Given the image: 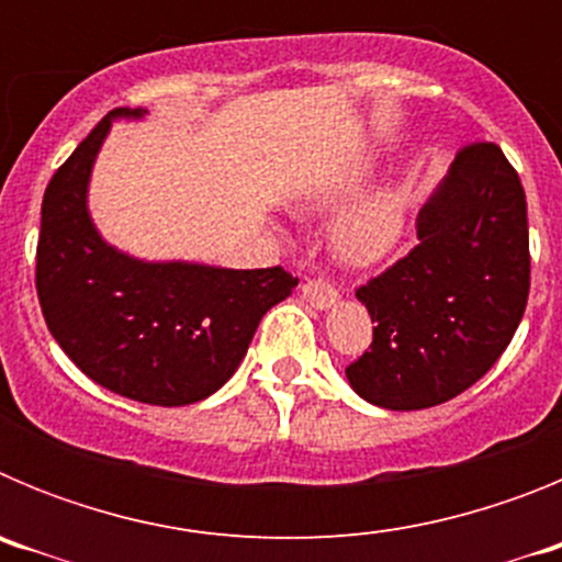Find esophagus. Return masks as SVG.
Returning <instances> with one entry per match:
<instances>
[{"mask_svg": "<svg viewBox=\"0 0 562 562\" xmlns=\"http://www.w3.org/2000/svg\"><path fill=\"white\" fill-rule=\"evenodd\" d=\"M301 292H304V297L315 310H329V306H335L340 301V292L331 284H324V281H306Z\"/></svg>", "mask_w": 562, "mask_h": 562, "instance_id": "esophagus-1", "label": "esophagus"}]
</instances>
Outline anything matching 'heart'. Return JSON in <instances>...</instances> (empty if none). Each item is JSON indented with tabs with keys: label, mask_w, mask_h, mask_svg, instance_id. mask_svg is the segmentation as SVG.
<instances>
[{
	"label": "heart",
	"mask_w": 562,
	"mask_h": 562,
	"mask_svg": "<svg viewBox=\"0 0 562 562\" xmlns=\"http://www.w3.org/2000/svg\"><path fill=\"white\" fill-rule=\"evenodd\" d=\"M360 182L362 173H349V177L331 182L317 196V205H335V202L346 200L349 193L360 188ZM405 220H408V193L394 186L380 188L337 216L335 227H331V245H335L337 256L349 265H376L400 245Z\"/></svg>",
	"instance_id": "heart-1"
}]
</instances>
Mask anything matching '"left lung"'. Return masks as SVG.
Returning a JSON list of instances; mask_svg holds the SVG:
<instances>
[{
  "mask_svg": "<svg viewBox=\"0 0 562 562\" xmlns=\"http://www.w3.org/2000/svg\"><path fill=\"white\" fill-rule=\"evenodd\" d=\"M419 245L357 290L374 324L346 369L389 411H422L479 382L513 340L529 297V222L520 177L495 143L456 154L416 220Z\"/></svg>",
  "mask_w": 562,
  "mask_h": 562,
  "instance_id": "obj_1",
  "label": "left lung"
}]
</instances>
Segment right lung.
<instances>
[{
  "mask_svg": "<svg viewBox=\"0 0 562 562\" xmlns=\"http://www.w3.org/2000/svg\"><path fill=\"white\" fill-rule=\"evenodd\" d=\"M114 109L53 173L42 202L36 292L47 329L78 369L146 405H191L220 391L267 310L297 286L284 267L225 270L140 261L114 250L92 225L89 173L117 117Z\"/></svg>",
  "mask_w": 562,
  "mask_h": 562,
  "instance_id": "obj_1",
  "label": "right lung"
}]
</instances>
